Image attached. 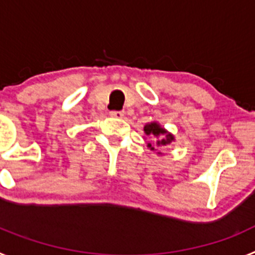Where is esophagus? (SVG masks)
I'll return each mask as SVG.
<instances>
[{
    "instance_id": "obj_1",
    "label": "esophagus",
    "mask_w": 255,
    "mask_h": 255,
    "mask_svg": "<svg viewBox=\"0 0 255 255\" xmlns=\"http://www.w3.org/2000/svg\"><path fill=\"white\" fill-rule=\"evenodd\" d=\"M110 115H111L112 117H116V119H123L125 114H124V111H111Z\"/></svg>"
}]
</instances>
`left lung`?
<instances>
[{"label":"left lung","instance_id":"obj_1","mask_svg":"<svg viewBox=\"0 0 255 255\" xmlns=\"http://www.w3.org/2000/svg\"><path fill=\"white\" fill-rule=\"evenodd\" d=\"M144 134L149 136L153 140L154 145L157 148L166 147V145H170L172 141H175V136L173 134H171L170 131L164 129L163 126L159 125L157 121H152V123H148L144 125ZM154 145L152 143H148V148H150V150H155ZM157 154H162L161 152H157Z\"/></svg>","mask_w":255,"mask_h":255}]
</instances>
